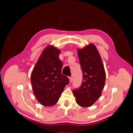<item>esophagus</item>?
<instances>
[{"label": "esophagus", "mask_w": 133, "mask_h": 133, "mask_svg": "<svg viewBox=\"0 0 133 133\" xmlns=\"http://www.w3.org/2000/svg\"><path fill=\"white\" fill-rule=\"evenodd\" d=\"M69 80H70V82L71 83L72 81V77H69Z\"/></svg>", "instance_id": "esophagus-1"}]
</instances>
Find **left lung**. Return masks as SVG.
I'll return each instance as SVG.
<instances>
[{"label": "left lung", "instance_id": "1", "mask_svg": "<svg viewBox=\"0 0 133 133\" xmlns=\"http://www.w3.org/2000/svg\"><path fill=\"white\" fill-rule=\"evenodd\" d=\"M77 54L83 73L81 86L74 90L77 103L82 107H90L102 94L105 82V71L101 55L93 43L78 49Z\"/></svg>", "mask_w": 133, "mask_h": 133}]
</instances>
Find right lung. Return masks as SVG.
<instances>
[{"instance_id":"add662e5","label":"right lung","mask_w":133,"mask_h":133,"mask_svg":"<svg viewBox=\"0 0 133 133\" xmlns=\"http://www.w3.org/2000/svg\"><path fill=\"white\" fill-rule=\"evenodd\" d=\"M60 52V50L53 45L45 47L31 72V82L34 94L45 107L55 105L69 83L68 77L62 74Z\"/></svg>"}]
</instances>
